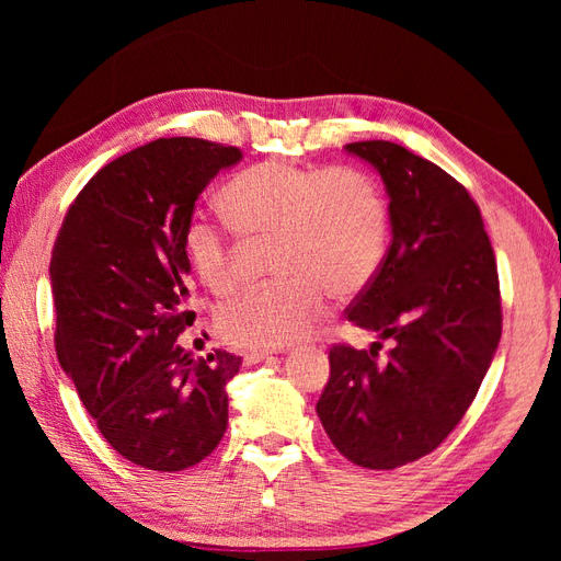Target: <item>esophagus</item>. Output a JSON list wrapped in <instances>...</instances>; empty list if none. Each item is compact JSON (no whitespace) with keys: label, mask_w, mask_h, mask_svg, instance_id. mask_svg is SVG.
Wrapping results in <instances>:
<instances>
[{"label":"esophagus","mask_w":561,"mask_h":561,"mask_svg":"<svg viewBox=\"0 0 561 561\" xmlns=\"http://www.w3.org/2000/svg\"><path fill=\"white\" fill-rule=\"evenodd\" d=\"M266 358H268V351H248V353H243V363L245 365H257V363H262Z\"/></svg>","instance_id":"1"}]
</instances>
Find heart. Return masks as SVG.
<instances>
[{"label": "heart", "instance_id": "heart-1", "mask_svg": "<svg viewBox=\"0 0 561 561\" xmlns=\"http://www.w3.org/2000/svg\"><path fill=\"white\" fill-rule=\"evenodd\" d=\"M217 206L245 241H271L268 266L278 276L219 307L217 330L236 348L299 342L320 318L328 293L353 297L381 266L388 208L377 180L360 168L268 159L233 175ZM184 248L215 295L239 285L233 254L210 225L186 227Z\"/></svg>", "mask_w": 561, "mask_h": 561}]
</instances>
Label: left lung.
Listing matches in <instances>:
<instances>
[{
	"label": "left lung",
	"instance_id": "left-lung-1",
	"mask_svg": "<svg viewBox=\"0 0 561 561\" xmlns=\"http://www.w3.org/2000/svg\"><path fill=\"white\" fill-rule=\"evenodd\" d=\"M344 149L381 175L393 241L346 309L379 342L330 351L316 412L351 463L393 470L431 454L478 396L501 339L499 271L478 203L443 168L386 140Z\"/></svg>",
	"mask_w": 561,
	"mask_h": 561
}]
</instances>
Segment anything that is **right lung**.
<instances>
[{"label": "right lung", "mask_w": 561, "mask_h": 561, "mask_svg": "<svg viewBox=\"0 0 561 561\" xmlns=\"http://www.w3.org/2000/svg\"><path fill=\"white\" fill-rule=\"evenodd\" d=\"M239 147L159 138L91 178L50 254L58 360L98 431L130 463L175 472L203 461L229 421L241 358H194L184 231L194 203Z\"/></svg>", "instance_id": "1"}]
</instances>
